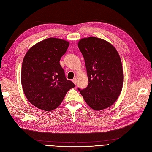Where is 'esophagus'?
Masks as SVG:
<instances>
[{"mask_svg": "<svg viewBox=\"0 0 152 152\" xmlns=\"http://www.w3.org/2000/svg\"><path fill=\"white\" fill-rule=\"evenodd\" d=\"M73 82L74 83V84H75V85H76V79L75 78V79H73Z\"/></svg>", "mask_w": 152, "mask_h": 152, "instance_id": "1", "label": "esophagus"}]
</instances>
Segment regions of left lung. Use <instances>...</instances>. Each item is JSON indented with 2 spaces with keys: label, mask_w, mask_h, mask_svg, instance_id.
I'll list each match as a JSON object with an SVG mask.
<instances>
[{
  "label": "left lung",
  "mask_w": 152,
  "mask_h": 152,
  "mask_svg": "<svg viewBox=\"0 0 152 152\" xmlns=\"http://www.w3.org/2000/svg\"><path fill=\"white\" fill-rule=\"evenodd\" d=\"M78 47L84 58L89 80L87 87L78 91L92 109L99 111L110 107L118 98L123 84L118 52L107 41L95 37L81 39Z\"/></svg>",
  "instance_id": "left-lung-1"
}]
</instances>
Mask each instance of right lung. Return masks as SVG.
<instances>
[{
  "instance_id": "1",
  "label": "right lung",
  "mask_w": 152,
  "mask_h": 152,
  "mask_svg": "<svg viewBox=\"0 0 152 152\" xmlns=\"http://www.w3.org/2000/svg\"><path fill=\"white\" fill-rule=\"evenodd\" d=\"M69 43L48 38L32 47L24 57L21 75L23 89L29 102L45 111L57 108L75 84L66 78L60 64Z\"/></svg>"
}]
</instances>
